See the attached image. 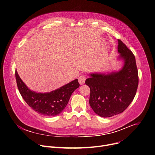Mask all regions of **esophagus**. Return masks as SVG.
I'll use <instances>...</instances> for the list:
<instances>
[{
  "label": "esophagus",
  "instance_id": "esophagus-1",
  "mask_svg": "<svg viewBox=\"0 0 155 155\" xmlns=\"http://www.w3.org/2000/svg\"><path fill=\"white\" fill-rule=\"evenodd\" d=\"M86 79V75H81L80 77H79L78 82L80 84V85H82L85 83Z\"/></svg>",
  "mask_w": 155,
  "mask_h": 155
}]
</instances>
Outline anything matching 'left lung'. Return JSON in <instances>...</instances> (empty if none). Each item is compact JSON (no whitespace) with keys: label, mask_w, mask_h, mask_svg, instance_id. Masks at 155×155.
<instances>
[{"label":"left lung","mask_w":155,"mask_h":155,"mask_svg":"<svg viewBox=\"0 0 155 155\" xmlns=\"http://www.w3.org/2000/svg\"><path fill=\"white\" fill-rule=\"evenodd\" d=\"M118 60L123 66L118 71L89 74L85 83L91 89L89 104L94 112L109 118L123 112L133 101L138 86V73L135 55L118 40Z\"/></svg>","instance_id":"obj_1"}]
</instances>
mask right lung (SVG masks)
I'll return each instance as SVG.
<instances>
[{"mask_svg": "<svg viewBox=\"0 0 155 155\" xmlns=\"http://www.w3.org/2000/svg\"><path fill=\"white\" fill-rule=\"evenodd\" d=\"M15 78L20 95L28 106L38 114L47 117H55L61 113L72 94L80 86L78 79H75L50 92L37 93L26 86L17 71Z\"/></svg>", "mask_w": 155, "mask_h": 155, "instance_id": "obj_1", "label": "right lung"}]
</instances>
